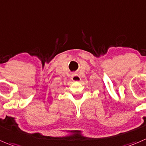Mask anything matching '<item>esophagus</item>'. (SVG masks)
Segmentation results:
<instances>
[{
    "label": "esophagus",
    "instance_id": "esophagus-1",
    "mask_svg": "<svg viewBox=\"0 0 146 146\" xmlns=\"http://www.w3.org/2000/svg\"><path fill=\"white\" fill-rule=\"evenodd\" d=\"M72 80L74 82H78L80 80V77L78 75V74H75V73H73L72 74Z\"/></svg>",
    "mask_w": 146,
    "mask_h": 146
}]
</instances>
